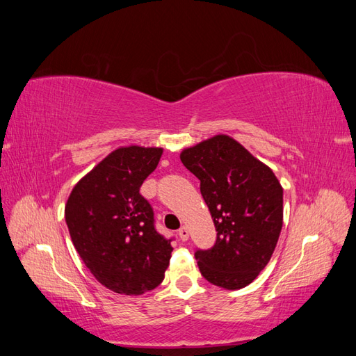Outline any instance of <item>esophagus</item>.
I'll return each instance as SVG.
<instances>
[{
  "instance_id": "esophagus-1",
  "label": "esophagus",
  "mask_w": 356,
  "mask_h": 356,
  "mask_svg": "<svg viewBox=\"0 0 356 356\" xmlns=\"http://www.w3.org/2000/svg\"><path fill=\"white\" fill-rule=\"evenodd\" d=\"M178 236L181 238V241H187L188 239V229L186 227V225H182V227L178 230Z\"/></svg>"
}]
</instances>
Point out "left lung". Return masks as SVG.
Listing matches in <instances>:
<instances>
[{
  "label": "left lung",
  "instance_id": "left-lung-1",
  "mask_svg": "<svg viewBox=\"0 0 356 356\" xmlns=\"http://www.w3.org/2000/svg\"><path fill=\"white\" fill-rule=\"evenodd\" d=\"M179 157L199 178L217 230L211 250L195 252L202 276L225 289L250 285L270 261L282 230L281 182L227 135L182 149Z\"/></svg>",
  "mask_w": 356,
  "mask_h": 356
}]
</instances>
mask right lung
<instances>
[{
	"mask_svg": "<svg viewBox=\"0 0 356 356\" xmlns=\"http://www.w3.org/2000/svg\"><path fill=\"white\" fill-rule=\"evenodd\" d=\"M163 148L114 149L74 186L65 204L71 241L96 281L117 294L141 296L163 281L172 239L154 229L139 193Z\"/></svg>",
	"mask_w": 356,
	"mask_h": 356,
	"instance_id": "right-lung-1",
	"label": "right lung"
}]
</instances>
